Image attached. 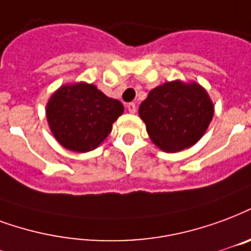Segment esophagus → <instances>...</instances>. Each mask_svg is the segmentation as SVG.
Returning <instances> with one entry per match:
<instances>
[{
  "instance_id": "esophagus-1",
  "label": "esophagus",
  "mask_w": 251,
  "mask_h": 251,
  "mask_svg": "<svg viewBox=\"0 0 251 251\" xmlns=\"http://www.w3.org/2000/svg\"><path fill=\"white\" fill-rule=\"evenodd\" d=\"M126 107H127V110H129V113H133V114H134L135 111H137L135 103H133V102H130V103H127V105H126Z\"/></svg>"
}]
</instances>
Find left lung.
I'll use <instances>...</instances> for the list:
<instances>
[{"instance_id":"left-lung-1","label":"left lung","mask_w":251,"mask_h":251,"mask_svg":"<svg viewBox=\"0 0 251 251\" xmlns=\"http://www.w3.org/2000/svg\"><path fill=\"white\" fill-rule=\"evenodd\" d=\"M138 113L153 144L166 153H177L205 134L214 106L200 83L176 79L150 90Z\"/></svg>"}]
</instances>
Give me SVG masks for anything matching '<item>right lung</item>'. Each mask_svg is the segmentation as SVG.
<instances>
[{"label":"right lung","mask_w":251,"mask_h":251,"mask_svg":"<svg viewBox=\"0 0 251 251\" xmlns=\"http://www.w3.org/2000/svg\"><path fill=\"white\" fill-rule=\"evenodd\" d=\"M124 113L118 100L106 97L93 83L64 85L46 105V118L54 138L65 149L86 153L98 148Z\"/></svg>","instance_id":"obj_1"}]
</instances>
